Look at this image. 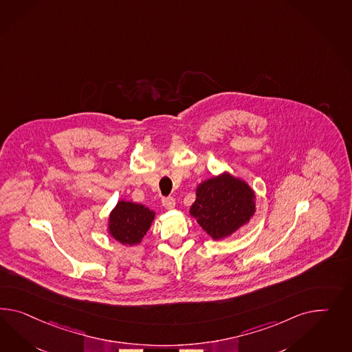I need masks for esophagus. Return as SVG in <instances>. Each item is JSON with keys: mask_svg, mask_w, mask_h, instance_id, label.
<instances>
[{"mask_svg": "<svg viewBox=\"0 0 352 352\" xmlns=\"http://www.w3.org/2000/svg\"><path fill=\"white\" fill-rule=\"evenodd\" d=\"M162 204L165 209H173L175 206V200L169 196V197H164L162 200Z\"/></svg>", "mask_w": 352, "mask_h": 352, "instance_id": "1", "label": "esophagus"}]
</instances>
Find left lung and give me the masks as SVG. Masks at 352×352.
<instances>
[{
    "label": "left lung",
    "mask_w": 352,
    "mask_h": 352,
    "mask_svg": "<svg viewBox=\"0 0 352 352\" xmlns=\"http://www.w3.org/2000/svg\"><path fill=\"white\" fill-rule=\"evenodd\" d=\"M190 215L214 238L227 237L255 212V193L245 182L223 174L201 183Z\"/></svg>",
    "instance_id": "8db88e82"
}]
</instances>
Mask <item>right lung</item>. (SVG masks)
I'll use <instances>...</instances> for the list:
<instances>
[{
	"label": "right lung",
	"mask_w": 352,
	"mask_h": 352,
	"mask_svg": "<svg viewBox=\"0 0 352 352\" xmlns=\"http://www.w3.org/2000/svg\"><path fill=\"white\" fill-rule=\"evenodd\" d=\"M155 212L140 204L119 201L110 214V234L123 245L133 246L142 241L150 228Z\"/></svg>",
	"instance_id": "right-lung-1"
}]
</instances>
